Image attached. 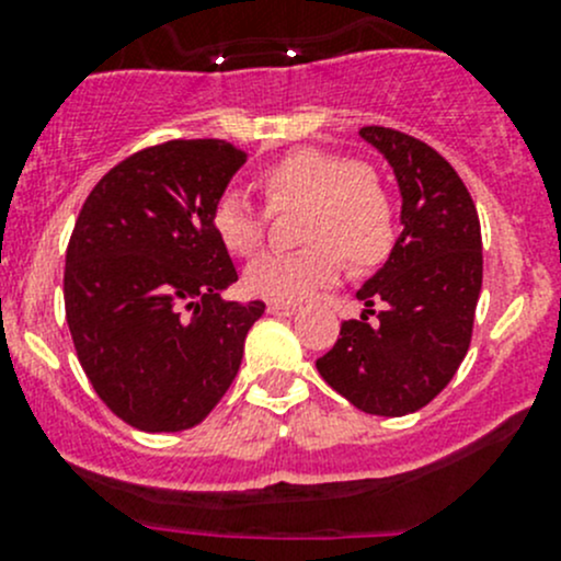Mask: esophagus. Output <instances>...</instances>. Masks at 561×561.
Listing matches in <instances>:
<instances>
[{
	"label": "esophagus",
	"mask_w": 561,
	"mask_h": 561,
	"mask_svg": "<svg viewBox=\"0 0 561 561\" xmlns=\"http://www.w3.org/2000/svg\"><path fill=\"white\" fill-rule=\"evenodd\" d=\"M298 312L296 304H282V301H271L268 304V314H279V317H293Z\"/></svg>",
	"instance_id": "obj_1"
}]
</instances>
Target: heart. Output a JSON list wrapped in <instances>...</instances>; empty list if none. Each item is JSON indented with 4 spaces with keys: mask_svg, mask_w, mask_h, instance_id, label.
Listing matches in <instances>:
<instances>
[{
    "mask_svg": "<svg viewBox=\"0 0 561 561\" xmlns=\"http://www.w3.org/2000/svg\"><path fill=\"white\" fill-rule=\"evenodd\" d=\"M271 211L304 206V244L296 254L268 252L247 265L244 287L268 301L298 304L342 279L347 254L358 265H377L396 247V206L369 168L339 151L293 149L257 173ZM208 225L230 254L249 257L265 236V217L225 190L214 201Z\"/></svg>",
    "mask_w": 561,
    "mask_h": 561,
    "instance_id": "1",
    "label": "heart"
}]
</instances>
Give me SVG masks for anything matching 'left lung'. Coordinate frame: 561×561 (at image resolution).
<instances>
[{
	"label": "left lung",
	"mask_w": 561,
	"mask_h": 561,
	"mask_svg": "<svg viewBox=\"0 0 561 561\" xmlns=\"http://www.w3.org/2000/svg\"><path fill=\"white\" fill-rule=\"evenodd\" d=\"M360 138L393 168L404 230L388 263L358 290L366 312L342 322L317 371L358 410L399 417L426 407L467 355L483 241L472 195L439 151L377 124L360 127Z\"/></svg>",
	"instance_id": "obj_1"
}]
</instances>
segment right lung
<instances>
[{
	"label": "right lung",
	"instance_id": "add662e5",
	"mask_svg": "<svg viewBox=\"0 0 561 561\" xmlns=\"http://www.w3.org/2000/svg\"><path fill=\"white\" fill-rule=\"evenodd\" d=\"M247 162L225 140L135 151L94 184L67 244L65 312L78 360L107 410L140 432L197 426L228 393L263 301L208 225Z\"/></svg>",
	"mask_w": 561,
	"mask_h": 561
}]
</instances>
